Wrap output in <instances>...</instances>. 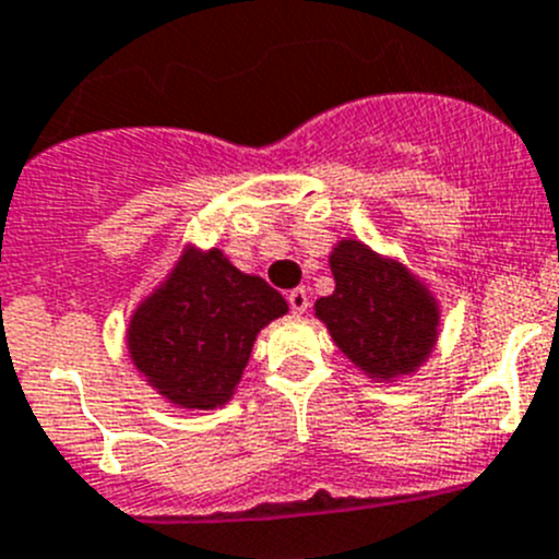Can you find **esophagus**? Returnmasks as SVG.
Wrapping results in <instances>:
<instances>
[{
  "label": "esophagus",
  "instance_id": "esophagus-1",
  "mask_svg": "<svg viewBox=\"0 0 559 559\" xmlns=\"http://www.w3.org/2000/svg\"><path fill=\"white\" fill-rule=\"evenodd\" d=\"M288 305H290V310L296 312V316H301V312L310 307V296H307L305 288H294L288 294Z\"/></svg>",
  "mask_w": 559,
  "mask_h": 559
}]
</instances>
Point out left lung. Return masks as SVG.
I'll list each match as a JSON object with an SVG mask.
<instances>
[{"label": "left lung", "instance_id": "8db88e82", "mask_svg": "<svg viewBox=\"0 0 559 559\" xmlns=\"http://www.w3.org/2000/svg\"><path fill=\"white\" fill-rule=\"evenodd\" d=\"M329 263L337 285L316 301V312L340 350L379 379L412 373L436 340L433 299L403 265L359 241L340 243Z\"/></svg>", "mask_w": 559, "mask_h": 559}]
</instances>
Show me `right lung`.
<instances>
[{"instance_id": "obj_1", "label": "right lung", "mask_w": 559, "mask_h": 559, "mask_svg": "<svg viewBox=\"0 0 559 559\" xmlns=\"http://www.w3.org/2000/svg\"><path fill=\"white\" fill-rule=\"evenodd\" d=\"M285 310L265 280L241 274L219 249L186 252L131 318L129 348L167 401L216 408L236 390L260 329Z\"/></svg>"}]
</instances>
